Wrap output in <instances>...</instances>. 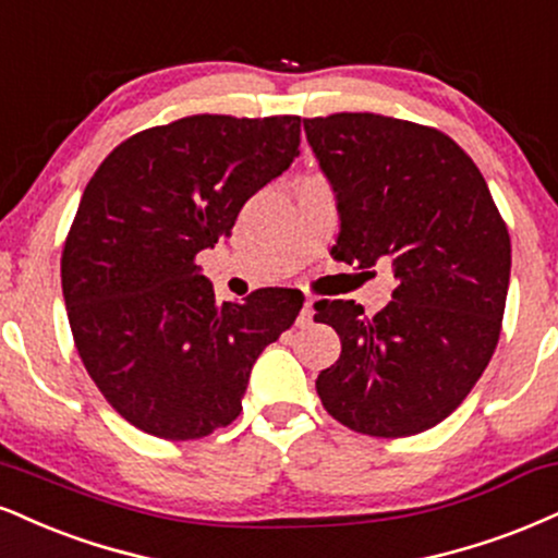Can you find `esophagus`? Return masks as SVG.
Returning a JSON list of instances; mask_svg holds the SVG:
<instances>
[{
	"label": "esophagus",
	"mask_w": 558,
	"mask_h": 558,
	"mask_svg": "<svg viewBox=\"0 0 558 558\" xmlns=\"http://www.w3.org/2000/svg\"><path fill=\"white\" fill-rule=\"evenodd\" d=\"M312 317H314V299H304V306H301V314H299V325H312Z\"/></svg>",
	"instance_id": "34e87169"
}]
</instances>
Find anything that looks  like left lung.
Wrapping results in <instances>:
<instances>
[{
  "label": "left lung",
  "mask_w": 558,
  "mask_h": 558,
  "mask_svg": "<svg viewBox=\"0 0 558 558\" xmlns=\"http://www.w3.org/2000/svg\"><path fill=\"white\" fill-rule=\"evenodd\" d=\"M338 197L335 259L368 270L392 262V301L368 317L322 299L314 319L340 335L317 395L359 434L413 436L468 398L499 343L512 244L486 179L434 126L381 113L304 119Z\"/></svg>",
  "instance_id": "left-lung-1"
}]
</instances>
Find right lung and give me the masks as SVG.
Here are the masks:
<instances>
[{"instance_id": "obj_1", "label": "right lung", "mask_w": 558, "mask_h": 558, "mask_svg": "<svg viewBox=\"0 0 558 558\" xmlns=\"http://www.w3.org/2000/svg\"><path fill=\"white\" fill-rule=\"evenodd\" d=\"M301 119L197 113L117 145L87 181L62 252L77 353L140 432L203 439L241 413L254 361L299 317L293 288L218 304L197 254L299 156Z\"/></svg>"}]
</instances>
